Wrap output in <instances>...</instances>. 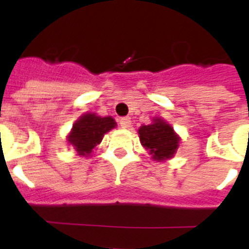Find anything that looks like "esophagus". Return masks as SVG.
I'll return each mask as SVG.
<instances>
[{"instance_id":"esophagus-1","label":"esophagus","mask_w":249,"mask_h":249,"mask_svg":"<svg viewBox=\"0 0 249 249\" xmlns=\"http://www.w3.org/2000/svg\"><path fill=\"white\" fill-rule=\"evenodd\" d=\"M119 124H120V126L123 129H128V128H130L132 121H130V119H129V117H121L120 120H119Z\"/></svg>"}]
</instances>
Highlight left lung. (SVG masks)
<instances>
[{
  "label": "left lung",
  "mask_w": 249,
  "mask_h": 249,
  "mask_svg": "<svg viewBox=\"0 0 249 249\" xmlns=\"http://www.w3.org/2000/svg\"><path fill=\"white\" fill-rule=\"evenodd\" d=\"M138 134L141 144L158 163L172 159L181 142V137L174 132L173 126L161 117H154L151 124L140 126Z\"/></svg>",
  "instance_id": "1"
}]
</instances>
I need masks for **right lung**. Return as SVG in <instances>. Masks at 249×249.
Listing matches in <instances>:
<instances>
[{"label":"right lung","instance_id":"obj_1","mask_svg":"<svg viewBox=\"0 0 249 249\" xmlns=\"http://www.w3.org/2000/svg\"><path fill=\"white\" fill-rule=\"evenodd\" d=\"M113 128H116V121L113 117H102L94 112H86L72 125L67 142L75 148L77 155L88 158L91 156L94 148L101 143L106 133Z\"/></svg>","mask_w":249,"mask_h":249}]
</instances>
